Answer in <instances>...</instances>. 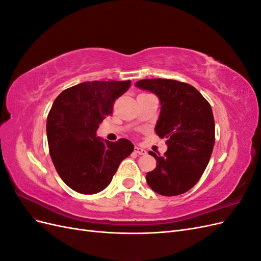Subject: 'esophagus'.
Wrapping results in <instances>:
<instances>
[{
  "instance_id": "esophagus-1",
  "label": "esophagus",
  "mask_w": 261,
  "mask_h": 261,
  "mask_svg": "<svg viewBox=\"0 0 261 261\" xmlns=\"http://www.w3.org/2000/svg\"><path fill=\"white\" fill-rule=\"evenodd\" d=\"M134 151H135V152L138 153V154H146V153H147V151H146V150H145L144 148L138 147V146L135 147V149H134Z\"/></svg>"
}]
</instances>
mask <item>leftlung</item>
Masks as SVG:
<instances>
[{
	"instance_id": "8db88e82",
	"label": "left lung",
	"mask_w": 261,
	"mask_h": 261,
	"mask_svg": "<svg viewBox=\"0 0 261 261\" xmlns=\"http://www.w3.org/2000/svg\"><path fill=\"white\" fill-rule=\"evenodd\" d=\"M136 87L160 100L155 133L167 139L164 155L149 151L156 168L147 184L156 194L176 196L189 191L206 170L215 145V118L209 102L193 86L172 80H143Z\"/></svg>"
}]
</instances>
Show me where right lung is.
<instances>
[{"instance_id": "add662e5", "label": "right lung", "mask_w": 261, "mask_h": 261, "mask_svg": "<svg viewBox=\"0 0 261 261\" xmlns=\"http://www.w3.org/2000/svg\"><path fill=\"white\" fill-rule=\"evenodd\" d=\"M130 81L86 82L61 92L46 120L50 155L59 175L73 191L97 194L111 183L120 163L134 150L128 139L115 143L97 136L114 101Z\"/></svg>"}]
</instances>
